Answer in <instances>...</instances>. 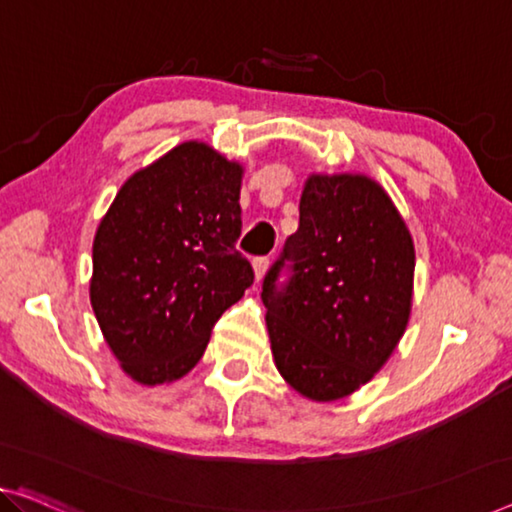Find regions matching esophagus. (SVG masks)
Listing matches in <instances>:
<instances>
[{"label":"esophagus","mask_w":512,"mask_h":512,"mask_svg":"<svg viewBox=\"0 0 512 512\" xmlns=\"http://www.w3.org/2000/svg\"><path fill=\"white\" fill-rule=\"evenodd\" d=\"M253 269H255V280L259 282L266 276V271H269V257H257L253 262Z\"/></svg>","instance_id":"obj_1"}]
</instances>
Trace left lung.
I'll list each match as a JSON object with an SVG mask.
<instances>
[{
    "mask_svg": "<svg viewBox=\"0 0 512 512\" xmlns=\"http://www.w3.org/2000/svg\"><path fill=\"white\" fill-rule=\"evenodd\" d=\"M295 276L275 287L284 259ZM414 239L391 197L365 174H310L299 230L262 285L276 368L303 398H347L375 377L407 329Z\"/></svg>",
    "mask_w": 512,
    "mask_h": 512,
    "instance_id": "1",
    "label": "left lung"
}]
</instances>
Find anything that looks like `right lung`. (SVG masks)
I'll list each match as a JSON object with an SVG mask.
<instances>
[{"instance_id": "right-lung-1", "label": "right lung", "mask_w": 512, "mask_h": 512, "mask_svg": "<svg viewBox=\"0 0 512 512\" xmlns=\"http://www.w3.org/2000/svg\"><path fill=\"white\" fill-rule=\"evenodd\" d=\"M241 179V163L190 140L128 177L101 218L89 299L137 384L188 375L213 324L253 285L236 250Z\"/></svg>"}]
</instances>
